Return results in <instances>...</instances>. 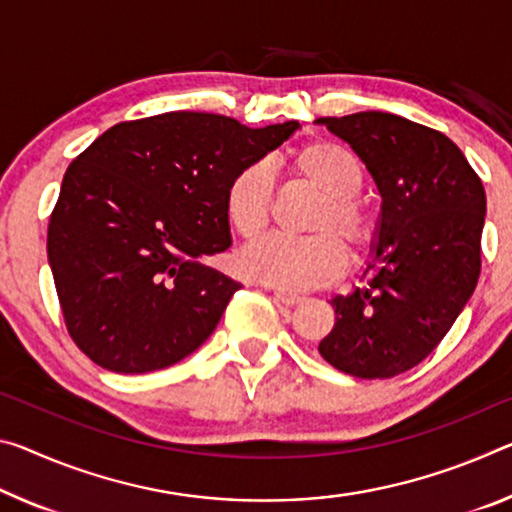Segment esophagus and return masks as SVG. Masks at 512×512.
<instances>
[{
    "mask_svg": "<svg viewBox=\"0 0 512 512\" xmlns=\"http://www.w3.org/2000/svg\"><path fill=\"white\" fill-rule=\"evenodd\" d=\"M273 296H275V300H278V303H282V305H296V303H300V300H303V296L294 294V291L280 289V287L273 289Z\"/></svg>",
    "mask_w": 512,
    "mask_h": 512,
    "instance_id": "34e87169",
    "label": "esophagus"
}]
</instances>
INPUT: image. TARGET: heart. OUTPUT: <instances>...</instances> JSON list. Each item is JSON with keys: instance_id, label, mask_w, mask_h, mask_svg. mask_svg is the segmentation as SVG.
I'll use <instances>...</instances> for the list:
<instances>
[{"instance_id": "obj_1", "label": "heart", "mask_w": 512, "mask_h": 512, "mask_svg": "<svg viewBox=\"0 0 512 512\" xmlns=\"http://www.w3.org/2000/svg\"><path fill=\"white\" fill-rule=\"evenodd\" d=\"M289 173L321 193L305 227L307 237H266L241 255L250 278L280 289H312L344 269L351 255L367 250L378 218L358 193L364 170L351 150L332 141H310L289 154ZM275 180L264 161L241 166L225 189V216L241 239L255 241L271 223Z\"/></svg>"}]
</instances>
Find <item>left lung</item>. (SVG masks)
Returning <instances> with one entry per match:
<instances>
[{"mask_svg":"<svg viewBox=\"0 0 512 512\" xmlns=\"http://www.w3.org/2000/svg\"><path fill=\"white\" fill-rule=\"evenodd\" d=\"M316 123L351 145L383 198L362 285L330 300L319 353L348 376L394 378L433 353L474 294L483 182L442 132L394 113Z\"/></svg>","mask_w":512,"mask_h":512,"instance_id":"8db88e82","label":"left lung"}]
</instances>
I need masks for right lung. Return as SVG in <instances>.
Returning a JSON list of instances; mask_svg holds the SVG:
<instances>
[{
	"label": "right lung",
	"mask_w": 512,
	"mask_h": 512,
	"mask_svg": "<svg viewBox=\"0 0 512 512\" xmlns=\"http://www.w3.org/2000/svg\"><path fill=\"white\" fill-rule=\"evenodd\" d=\"M298 127L170 111L113 125L72 161L47 259L72 342L88 358L148 373L207 342L241 289L200 262L232 243L227 182Z\"/></svg>",
	"instance_id": "1"
}]
</instances>
